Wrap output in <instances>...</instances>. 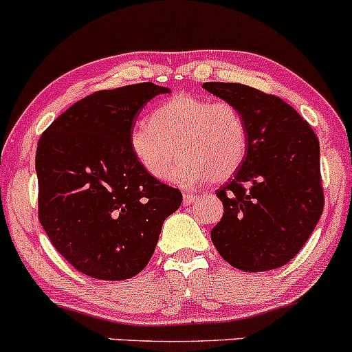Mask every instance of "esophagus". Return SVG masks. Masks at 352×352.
<instances>
[{"label": "esophagus", "instance_id": "1", "mask_svg": "<svg viewBox=\"0 0 352 352\" xmlns=\"http://www.w3.org/2000/svg\"><path fill=\"white\" fill-rule=\"evenodd\" d=\"M196 199H197V197H196L195 195H192V192H184L183 203L186 204V206H188V204H192V203H196Z\"/></svg>", "mask_w": 352, "mask_h": 352}]
</instances>
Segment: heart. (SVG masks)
<instances>
[{
    "label": "heart",
    "instance_id": "obj_1",
    "mask_svg": "<svg viewBox=\"0 0 352 352\" xmlns=\"http://www.w3.org/2000/svg\"><path fill=\"white\" fill-rule=\"evenodd\" d=\"M129 149L155 179H164L179 155L183 161L171 176L175 183L191 186L208 177L221 183L234 175L246 157V121L229 101L176 94L157 106L149 124L134 126Z\"/></svg>",
    "mask_w": 352,
    "mask_h": 352
}]
</instances>
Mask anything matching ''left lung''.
Returning <instances> with one entry per match:
<instances>
[{"label": "left lung", "instance_id": "1", "mask_svg": "<svg viewBox=\"0 0 352 352\" xmlns=\"http://www.w3.org/2000/svg\"><path fill=\"white\" fill-rule=\"evenodd\" d=\"M203 88L238 106L248 128L246 157L216 191L224 212L212 244L236 270L281 267L302 250L324 208L318 136L274 94L239 82Z\"/></svg>", "mask_w": 352, "mask_h": 352}]
</instances>
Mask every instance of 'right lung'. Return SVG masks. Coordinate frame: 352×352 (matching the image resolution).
Wrapping results in <instances>:
<instances>
[{
  "label": "right lung",
  "instance_id": "add662e5",
  "mask_svg": "<svg viewBox=\"0 0 352 352\" xmlns=\"http://www.w3.org/2000/svg\"><path fill=\"white\" fill-rule=\"evenodd\" d=\"M169 93L155 82L96 91L74 102L38 141V218L56 251L89 278L123 281L146 267L177 188L143 171L129 149L134 120Z\"/></svg>",
  "mask_w": 352,
  "mask_h": 352
}]
</instances>
